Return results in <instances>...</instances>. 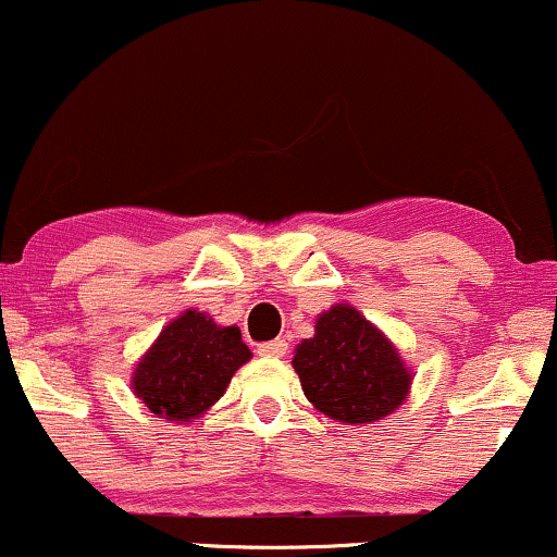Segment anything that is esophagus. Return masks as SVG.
Here are the masks:
<instances>
[{
    "label": "esophagus",
    "instance_id": "esophagus-1",
    "mask_svg": "<svg viewBox=\"0 0 557 557\" xmlns=\"http://www.w3.org/2000/svg\"><path fill=\"white\" fill-rule=\"evenodd\" d=\"M289 351V343L286 341H271V343H260L258 346V354L260 356H271V359H281V356H286Z\"/></svg>",
    "mask_w": 557,
    "mask_h": 557
}]
</instances>
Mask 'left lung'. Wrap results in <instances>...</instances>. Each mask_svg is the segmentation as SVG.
Segmentation results:
<instances>
[{"label": "left lung", "mask_w": 557, "mask_h": 557, "mask_svg": "<svg viewBox=\"0 0 557 557\" xmlns=\"http://www.w3.org/2000/svg\"><path fill=\"white\" fill-rule=\"evenodd\" d=\"M292 363L307 400L346 425L382 421L400 408L413 382L393 341L351 305L322 312Z\"/></svg>", "instance_id": "left-lung-1"}]
</instances>
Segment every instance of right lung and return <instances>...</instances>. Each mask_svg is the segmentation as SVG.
<instances>
[{
	"instance_id": "add662e5",
	"label": "right lung",
	"mask_w": 557,
	"mask_h": 557,
	"mask_svg": "<svg viewBox=\"0 0 557 557\" xmlns=\"http://www.w3.org/2000/svg\"><path fill=\"white\" fill-rule=\"evenodd\" d=\"M250 356L239 327H222L206 312L185 310L136 363L132 389L154 416L190 421L224 395Z\"/></svg>"
}]
</instances>
